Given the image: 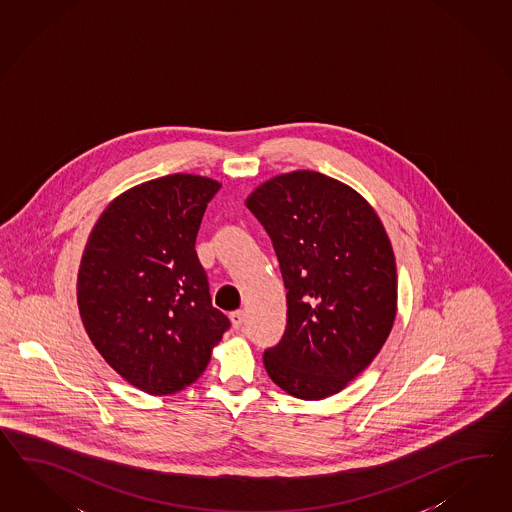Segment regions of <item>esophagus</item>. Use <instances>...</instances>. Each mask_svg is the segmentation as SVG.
I'll return each mask as SVG.
<instances>
[{"label": "esophagus", "instance_id": "obj_1", "mask_svg": "<svg viewBox=\"0 0 512 512\" xmlns=\"http://www.w3.org/2000/svg\"><path fill=\"white\" fill-rule=\"evenodd\" d=\"M244 320H246V313H244L242 309H240V311H235V313H231V324H233V328H235V330H240V328H242Z\"/></svg>", "mask_w": 512, "mask_h": 512}]
</instances>
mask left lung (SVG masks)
I'll return each mask as SVG.
<instances>
[{
	"label": "left lung",
	"mask_w": 512,
	"mask_h": 512,
	"mask_svg": "<svg viewBox=\"0 0 512 512\" xmlns=\"http://www.w3.org/2000/svg\"><path fill=\"white\" fill-rule=\"evenodd\" d=\"M246 207L276 249L287 328L266 373L296 399L332 397L378 356L397 315V264L384 223L341 180L311 169L257 186Z\"/></svg>",
	"instance_id": "left-lung-1"
}]
</instances>
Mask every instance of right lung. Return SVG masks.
<instances>
[{"mask_svg":"<svg viewBox=\"0 0 512 512\" xmlns=\"http://www.w3.org/2000/svg\"><path fill=\"white\" fill-rule=\"evenodd\" d=\"M220 188L192 173L141 182L104 208L83 249V328L111 369L149 395L192 386L229 328L195 253Z\"/></svg>","mask_w":512,"mask_h":512,"instance_id":"obj_1","label":"right lung"}]
</instances>
